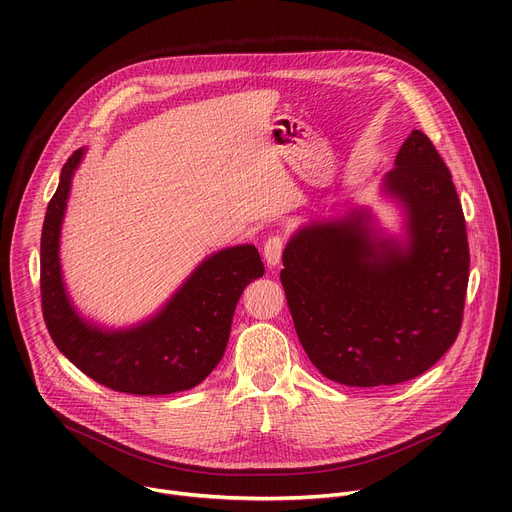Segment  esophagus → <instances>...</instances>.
Instances as JSON below:
<instances>
[{
  "mask_svg": "<svg viewBox=\"0 0 512 512\" xmlns=\"http://www.w3.org/2000/svg\"><path fill=\"white\" fill-rule=\"evenodd\" d=\"M282 251H284V238L282 236H270L263 242V257H265V263L270 267H276L280 263Z\"/></svg>",
  "mask_w": 512,
  "mask_h": 512,
  "instance_id": "1",
  "label": "esophagus"
}]
</instances>
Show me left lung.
I'll return each mask as SVG.
<instances>
[{"label":"left lung","instance_id":"8db88e82","mask_svg":"<svg viewBox=\"0 0 512 512\" xmlns=\"http://www.w3.org/2000/svg\"><path fill=\"white\" fill-rule=\"evenodd\" d=\"M380 193L405 220L369 207L313 220L288 240L280 280L294 330L328 380L375 388L417 378L454 344L469 282L463 207L440 153L413 130Z\"/></svg>","mask_w":512,"mask_h":512}]
</instances>
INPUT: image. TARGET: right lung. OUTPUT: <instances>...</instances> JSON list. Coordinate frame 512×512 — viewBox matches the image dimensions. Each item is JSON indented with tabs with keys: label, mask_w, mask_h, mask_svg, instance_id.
<instances>
[{
	"label": "right lung",
	"mask_w": 512,
	"mask_h": 512,
	"mask_svg": "<svg viewBox=\"0 0 512 512\" xmlns=\"http://www.w3.org/2000/svg\"><path fill=\"white\" fill-rule=\"evenodd\" d=\"M76 149L62 168L41 232V305L60 353L91 380L116 392L159 396L201 384L224 357L236 303L265 267L253 245L205 257L168 303L141 324L103 328L72 305L60 263V234L74 172L85 157Z\"/></svg>",
	"instance_id": "add662e5"
}]
</instances>
